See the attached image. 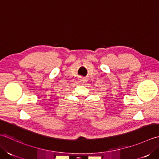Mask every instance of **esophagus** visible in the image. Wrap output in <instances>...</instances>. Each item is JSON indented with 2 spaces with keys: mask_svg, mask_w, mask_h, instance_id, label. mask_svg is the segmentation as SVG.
<instances>
[{
  "mask_svg": "<svg viewBox=\"0 0 159 159\" xmlns=\"http://www.w3.org/2000/svg\"><path fill=\"white\" fill-rule=\"evenodd\" d=\"M82 81H83V82H85V79H83Z\"/></svg>",
  "mask_w": 159,
  "mask_h": 159,
  "instance_id": "esophagus-1",
  "label": "esophagus"
}]
</instances>
